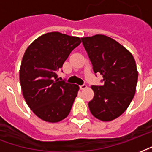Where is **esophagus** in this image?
Segmentation results:
<instances>
[{"label": "esophagus", "instance_id": "1", "mask_svg": "<svg viewBox=\"0 0 152 152\" xmlns=\"http://www.w3.org/2000/svg\"><path fill=\"white\" fill-rule=\"evenodd\" d=\"M86 88H87V86H86V85H85V84H84V85H81V86H80V89H86Z\"/></svg>", "mask_w": 152, "mask_h": 152}]
</instances>
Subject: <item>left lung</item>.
<instances>
[{"mask_svg": "<svg viewBox=\"0 0 152 152\" xmlns=\"http://www.w3.org/2000/svg\"><path fill=\"white\" fill-rule=\"evenodd\" d=\"M95 74L102 76L103 86H92L89 102L92 115L110 121L123 114L136 91L138 73L134 57L117 41L104 35L81 38Z\"/></svg>", "mask_w": 152, "mask_h": 152, "instance_id": "1", "label": "left lung"}]
</instances>
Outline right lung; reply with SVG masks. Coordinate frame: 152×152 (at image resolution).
<instances>
[{"mask_svg":"<svg viewBox=\"0 0 152 152\" xmlns=\"http://www.w3.org/2000/svg\"><path fill=\"white\" fill-rule=\"evenodd\" d=\"M80 42L77 37L53 31L40 36L25 51L19 71L23 95L43 121L55 123L69 114L79 86L58 80L56 72Z\"/></svg>","mask_w":152,"mask_h":152,"instance_id":"right-lung-1","label":"right lung"}]
</instances>
